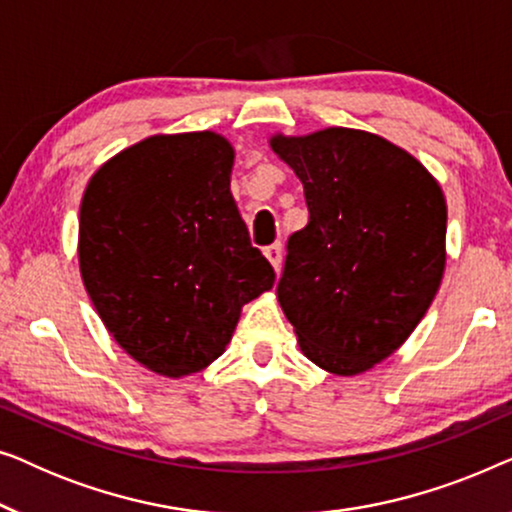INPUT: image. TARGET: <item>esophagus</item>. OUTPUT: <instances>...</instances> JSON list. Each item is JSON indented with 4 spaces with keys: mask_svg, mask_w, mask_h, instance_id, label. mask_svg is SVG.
Here are the masks:
<instances>
[{
    "mask_svg": "<svg viewBox=\"0 0 512 512\" xmlns=\"http://www.w3.org/2000/svg\"><path fill=\"white\" fill-rule=\"evenodd\" d=\"M265 258H268L275 270L282 268V242H275L270 244V247H265Z\"/></svg>",
    "mask_w": 512,
    "mask_h": 512,
    "instance_id": "obj_1",
    "label": "esophagus"
}]
</instances>
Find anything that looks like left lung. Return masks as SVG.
Segmentation results:
<instances>
[{"mask_svg":"<svg viewBox=\"0 0 512 512\" xmlns=\"http://www.w3.org/2000/svg\"><path fill=\"white\" fill-rule=\"evenodd\" d=\"M303 181L310 221L286 244L279 305L300 352L333 375L366 373L396 352L436 298L447 205L438 181L373 132L275 135Z\"/></svg>","mask_w":512,"mask_h":512,"instance_id":"obj_1","label":"left lung"}]
</instances>
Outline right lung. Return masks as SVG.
I'll list each match as a JSON object with an SVG mask.
<instances>
[{
	"label": "right lung",
	"instance_id": "right-lung-1",
	"mask_svg": "<svg viewBox=\"0 0 512 512\" xmlns=\"http://www.w3.org/2000/svg\"><path fill=\"white\" fill-rule=\"evenodd\" d=\"M233 160L216 132L153 135L107 160L83 193V284L118 345L158 375L219 359L242 307L275 284L230 193Z\"/></svg>",
	"mask_w": 512,
	"mask_h": 512
}]
</instances>
